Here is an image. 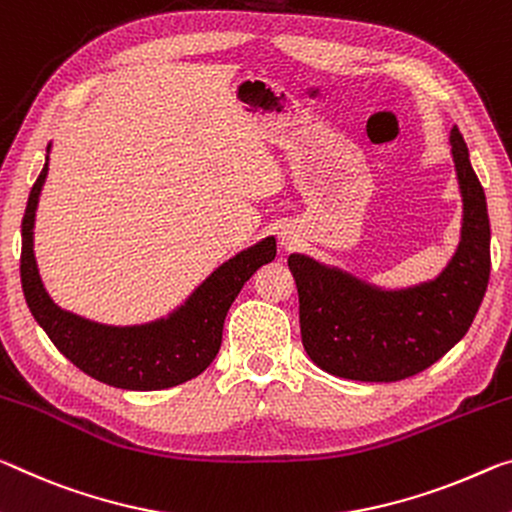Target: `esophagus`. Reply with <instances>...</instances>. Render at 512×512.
Returning <instances> with one entry per match:
<instances>
[{
  "label": "esophagus",
  "mask_w": 512,
  "mask_h": 512,
  "mask_svg": "<svg viewBox=\"0 0 512 512\" xmlns=\"http://www.w3.org/2000/svg\"><path fill=\"white\" fill-rule=\"evenodd\" d=\"M280 241H282V246H285V248H289L291 243H294V239H291V237H282Z\"/></svg>",
  "instance_id": "obj_1"
}]
</instances>
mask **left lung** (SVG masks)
Returning a JSON list of instances; mask_svg holds the SVG:
<instances>
[{"mask_svg": "<svg viewBox=\"0 0 512 512\" xmlns=\"http://www.w3.org/2000/svg\"><path fill=\"white\" fill-rule=\"evenodd\" d=\"M449 141L462 227L456 253L437 278L380 289L307 255L287 259L298 287L303 346L316 367L332 376L396 383L431 367L472 326L490 280V218L458 127Z\"/></svg>", "mask_w": 512, "mask_h": 512, "instance_id": "obj_1", "label": "left lung"}]
</instances>
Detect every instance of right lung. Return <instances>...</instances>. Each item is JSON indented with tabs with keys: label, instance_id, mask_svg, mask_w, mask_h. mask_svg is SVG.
I'll return each instance as SVG.
<instances>
[{
	"label": "right lung",
	"instance_id": "obj_1",
	"mask_svg": "<svg viewBox=\"0 0 512 512\" xmlns=\"http://www.w3.org/2000/svg\"><path fill=\"white\" fill-rule=\"evenodd\" d=\"M50 148L52 143L22 218L20 278L38 326L77 369L111 387L150 392L200 376L221 348L225 316L241 287L259 266L275 259V239L266 237L227 259L166 319L141 326H107L61 310L40 280L34 255L36 209L50 170Z\"/></svg>",
	"mask_w": 512,
	"mask_h": 512
}]
</instances>
